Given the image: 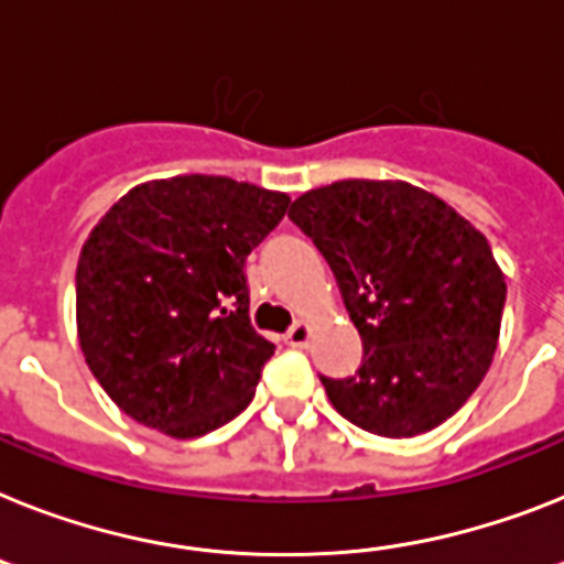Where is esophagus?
Masks as SVG:
<instances>
[{"label": "esophagus", "instance_id": "obj_1", "mask_svg": "<svg viewBox=\"0 0 564 564\" xmlns=\"http://www.w3.org/2000/svg\"><path fill=\"white\" fill-rule=\"evenodd\" d=\"M311 339V325L308 323H293L285 334V343L291 348H305Z\"/></svg>", "mask_w": 564, "mask_h": 564}]
</instances>
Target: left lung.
<instances>
[{"instance_id": "obj_1", "label": "left lung", "mask_w": 564, "mask_h": 564, "mask_svg": "<svg viewBox=\"0 0 564 564\" xmlns=\"http://www.w3.org/2000/svg\"><path fill=\"white\" fill-rule=\"evenodd\" d=\"M325 256L362 362L319 377L339 415L383 438H412L455 415L499 343L507 285L481 232L406 181H337L291 204Z\"/></svg>"}]
</instances>
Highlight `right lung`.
<instances>
[{
	"label": "right lung",
	"mask_w": 564,
	"mask_h": 564,
	"mask_svg": "<svg viewBox=\"0 0 564 564\" xmlns=\"http://www.w3.org/2000/svg\"><path fill=\"white\" fill-rule=\"evenodd\" d=\"M288 204L221 175H175L100 218L77 262V334L126 415L198 438L253 400L276 346L250 325L245 262Z\"/></svg>",
	"instance_id": "right-lung-1"
}]
</instances>
